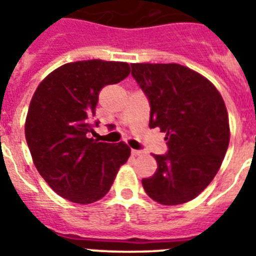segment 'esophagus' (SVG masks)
Returning a JSON list of instances; mask_svg holds the SVG:
<instances>
[{"instance_id":"1","label":"esophagus","mask_w":256,"mask_h":256,"mask_svg":"<svg viewBox=\"0 0 256 256\" xmlns=\"http://www.w3.org/2000/svg\"><path fill=\"white\" fill-rule=\"evenodd\" d=\"M132 154L134 156H142V152H140V150H134V148H132Z\"/></svg>"}]
</instances>
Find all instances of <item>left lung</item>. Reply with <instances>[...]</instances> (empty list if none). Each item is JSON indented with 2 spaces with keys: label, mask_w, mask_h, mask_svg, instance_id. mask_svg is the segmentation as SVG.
<instances>
[{
  "label": "left lung",
  "mask_w": 256,
  "mask_h": 256,
  "mask_svg": "<svg viewBox=\"0 0 256 256\" xmlns=\"http://www.w3.org/2000/svg\"><path fill=\"white\" fill-rule=\"evenodd\" d=\"M132 74L150 100V128L166 132L168 152L142 179L146 194L164 206L196 198L220 168L230 124L220 92L206 77L178 64H132Z\"/></svg>",
  "instance_id": "8db88e82"
}]
</instances>
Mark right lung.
<instances>
[{
  "label": "right lung",
  "mask_w": 256,
  "mask_h": 256,
  "mask_svg": "<svg viewBox=\"0 0 256 256\" xmlns=\"http://www.w3.org/2000/svg\"><path fill=\"white\" fill-rule=\"evenodd\" d=\"M130 74L126 62L88 60L65 64L36 88L25 120V136L34 166L62 198L88 204L104 198L130 148L104 144L92 132L98 96L106 85Z\"/></svg>",
  "instance_id": "add662e5"
}]
</instances>
